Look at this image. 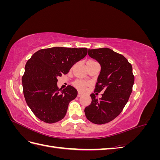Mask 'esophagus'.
<instances>
[{
  "label": "esophagus",
  "instance_id": "1",
  "mask_svg": "<svg viewBox=\"0 0 160 160\" xmlns=\"http://www.w3.org/2000/svg\"><path fill=\"white\" fill-rule=\"evenodd\" d=\"M81 95H82V93H80V92H79L78 94H77V97H78V98H79V97H81Z\"/></svg>",
  "mask_w": 160,
  "mask_h": 160
}]
</instances>
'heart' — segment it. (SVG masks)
<instances>
[{"mask_svg":"<svg viewBox=\"0 0 160 160\" xmlns=\"http://www.w3.org/2000/svg\"><path fill=\"white\" fill-rule=\"evenodd\" d=\"M73 85L75 86V88H77V89H79L80 91H83L85 89L86 87L88 86V84L87 82H85L84 81L78 80V81H76Z\"/></svg>","mask_w":160,"mask_h":160,"instance_id":"heart-1","label":"heart"}]
</instances>
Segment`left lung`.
Returning a JSON list of instances; mask_svg holds the SVG:
<instances>
[{
	"label": "left lung",
	"mask_w": 160,
	"mask_h": 160,
	"mask_svg": "<svg viewBox=\"0 0 160 160\" xmlns=\"http://www.w3.org/2000/svg\"><path fill=\"white\" fill-rule=\"evenodd\" d=\"M88 55L101 65L94 92L104 93L99 99L90 95L92 101L85 109V116L95 124L107 123L117 118L128 103L134 83L132 66L123 55L109 48L88 49Z\"/></svg>",
	"instance_id": "1"
}]
</instances>
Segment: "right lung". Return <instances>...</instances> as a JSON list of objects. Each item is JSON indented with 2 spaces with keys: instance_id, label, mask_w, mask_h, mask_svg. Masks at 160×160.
<instances>
[{
  "instance_id": "1",
  "label": "right lung",
  "mask_w": 160,
  "mask_h": 160,
  "mask_svg": "<svg viewBox=\"0 0 160 160\" xmlns=\"http://www.w3.org/2000/svg\"><path fill=\"white\" fill-rule=\"evenodd\" d=\"M87 54V48L57 47L38 51L28 60L22 79L23 93L37 118L48 123L64 118L77 91L71 85L58 89L57 77L68 73Z\"/></svg>"
}]
</instances>
